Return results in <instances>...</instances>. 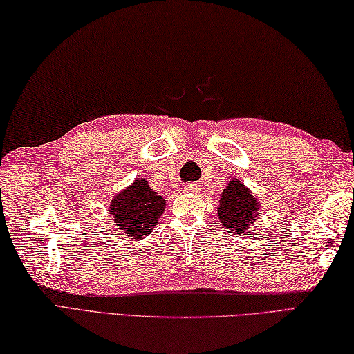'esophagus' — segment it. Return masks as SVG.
Wrapping results in <instances>:
<instances>
[{"instance_id":"34e87169","label":"esophagus","mask_w":354,"mask_h":354,"mask_svg":"<svg viewBox=\"0 0 354 354\" xmlns=\"http://www.w3.org/2000/svg\"><path fill=\"white\" fill-rule=\"evenodd\" d=\"M184 192H188V193H197L198 188L196 184H188L184 187Z\"/></svg>"}]
</instances>
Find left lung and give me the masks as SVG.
<instances>
[{
    "mask_svg": "<svg viewBox=\"0 0 354 354\" xmlns=\"http://www.w3.org/2000/svg\"><path fill=\"white\" fill-rule=\"evenodd\" d=\"M260 202L238 179H230L224 188L218 206V218L229 233H243L256 221Z\"/></svg>",
    "mask_w": 354,
    "mask_h": 354,
    "instance_id": "8db88e82",
    "label": "left lung"
}]
</instances>
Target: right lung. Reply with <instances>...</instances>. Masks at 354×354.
<instances>
[{
  "instance_id": "1",
  "label": "right lung",
  "mask_w": 354,
  "mask_h": 354,
  "mask_svg": "<svg viewBox=\"0 0 354 354\" xmlns=\"http://www.w3.org/2000/svg\"><path fill=\"white\" fill-rule=\"evenodd\" d=\"M165 207V198L149 188L147 179L138 178L130 187L115 196L109 212L127 236L140 239L152 232Z\"/></svg>"
}]
</instances>
